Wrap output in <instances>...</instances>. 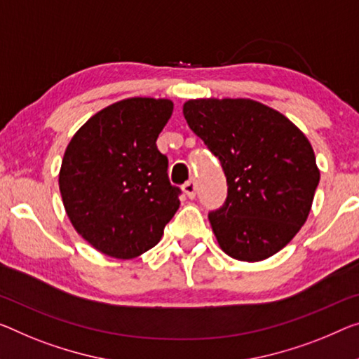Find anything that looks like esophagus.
<instances>
[{
	"label": "esophagus",
	"instance_id": "1",
	"mask_svg": "<svg viewBox=\"0 0 359 359\" xmlns=\"http://www.w3.org/2000/svg\"><path fill=\"white\" fill-rule=\"evenodd\" d=\"M183 192L189 198H194L196 197V183H194V181H192V180L187 181V183L183 186Z\"/></svg>",
	"mask_w": 359,
	"mask_h": 359
}]
</instances>
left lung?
<instances>
[{
  "instance_id": "obj_1",
  "label": "left lung",
  "mask_w": 359,
  "mask_h": 359,
  "mask_svg": "<svg viewBox=\"0 0 359 359\" xmlns=\"http://www.w3.org/2000/svg\"><path fill=\"white\" fill-rule=\"evenodd\" d=\"M183 115L228 181L224 205L208 215L222 250L255 263L284 249L305 224L319 183L308 137L285 115L247 97L189 99Z\"/></svg>"
}]
</instances>
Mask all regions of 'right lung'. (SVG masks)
Listing matches in <instances>:
<instances>
[{"label": "right lung", "instance_id": "right-lung-1", "mask_svg": "<svg viewBox=\"0 0 359 359\" xmlns=\"http://www.w3.org/2000/svg\"><path fill=\"white\" fill-rule=\"evenodd\" d=\"M170 99L128 97L80 126L64 152L59 189L76 233L104 255L131 260L152 249L180 208L157 137Z\"/></svg>", "mask_w": 359, "mask_h": 359}]
</instances>
